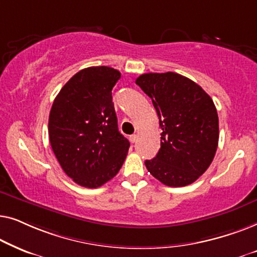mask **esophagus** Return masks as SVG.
Here are the masks:
<instances>
[{
  "label": "esophagus",
  "mask_w": 257,
  "mask_h": 257,
  "mask_svg": "<svg viewBox=\"0 0 257 257\" xmlns=\"http://www.w3.org/2000/svg\"><path fill=\"white\" fill-rule=\"evenodd\" d=\"M138 138H139L138 135H132L131 137H130V142H131V143H136L137 140H138Z\"/></svg>",
  "instance_id": "1"
}]
</instances>
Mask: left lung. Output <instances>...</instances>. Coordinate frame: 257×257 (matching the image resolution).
Wrapping results in <instances>:
<instances>
[{"label":"left lung","instance_id":"obj_1","mask_svg":"<svg viewBox=\"0 0 257 257\" xmlns=\"http://www.w3.org/2000/svg\"><path fill=\"white\" fill-rule=\"evenodd\" d=\"M152 99L161 128L160 150L147 171L164 185L182 187L205 173L219 143V117L212 98L175 72L144 73L136 80Z\"/></svg>","mask_w":257,"mask_h":257}]
</instances>
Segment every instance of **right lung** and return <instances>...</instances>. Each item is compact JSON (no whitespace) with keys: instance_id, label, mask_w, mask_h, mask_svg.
<instances>
[{"instance_id":"1","label":"right lung","mask_w":257,"mask_h":257,"mask_svg":"<svg viewBox=\"0 0 257 257\" xmlns=\"http://www.w3.org/2000/svg\"><path fill=\"white\" fill-rule=\"evenodd\" d=\"M118 70L91 66L62 87L49 115L51 149L76 184L97 188L118 173L130 143L118 131L112 89Z\"/></svg>"}]
</instances>
